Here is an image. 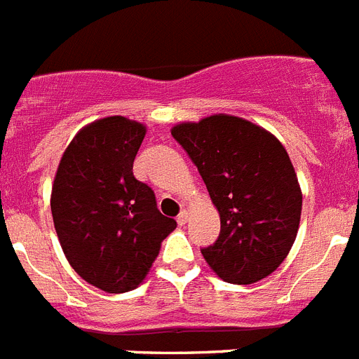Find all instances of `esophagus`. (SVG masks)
<instances>
[{
	"instance_id": "obj_1",
	"label": "esophagus",
	"mask_w": 359,
	"mask_h": 359,
	"mask_svg": "<svg viewBox=\"0 0 359 359\" xmlns=\"http://www.w3.org/2000/svg\"><path fill=\"white\" fill-rule=\"evenodd\" d=\"M187 219H189V212H187V210H183V212L177 216V225L183 226L187 223Z\"/></svg>"
}]
</instances>
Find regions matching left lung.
Segmentation results:
<instances>
[{
    "label": "left lung",
    "instance_id": "8db88e82",
    "mask_svg": "<svg viewBox=\"0 0 359 359\" xmlns=\"http://www.w3.org/2000/svg\"><path fill=\"white\" fill-rule=\"evenodd\" d=\"M203 177L222 231L201 249L223 281L250 285L271 276L292 249L302 189L280 140L249 119L214 114L172 127Z\"/></svg>",
    "mask_w": 359,
    "mask_h": 359
}]
</instances>
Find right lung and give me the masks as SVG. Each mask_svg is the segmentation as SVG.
<instances>
[{
	"label": "right lung",
	"mask_w": 359,
	"mask_h": 359,
	"mask_svg": "<svg viewBox=\"0 0 359 359\" xmlns=\"http://www.w3.org/2000/svg\"><path fill=\"white\" fill-rule=\"evenodd\" d=\"M145 133L123 116L85 125L52 183V219L65 258L87 283L110 294L136 289L176 229L158 210L152 189L133 174Z\"/></svg>",
	"instance_id": "add662e5"
}]
</instances>
